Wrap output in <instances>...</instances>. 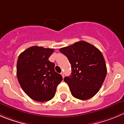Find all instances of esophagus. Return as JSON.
I'll use <instances>...</instances> for the list:
<instances>
[{"label": "esophagus", "mask_w": 124, "mask_h": 124, "mask_svg": "<svg viewBox=\"0 0 124 124\" xmlns=\"http://www.w3.org/2000/svg\"><path fill=\"white\" fill-rule=\"evenodd\" d=\"M61 74V75H62V77H63H63H64V73H63V71H62Z\"/></svg>", "instance_id": "34e87169"}]
</instances>
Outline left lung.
I'll use <instances>...</instances> for the list:
<instances>
[{
    "label": "left lung",
    "instance_id": "obj_1",
    "mask_svg": "<svg viewBox=\"0 0 124 124\" xmlns=\"http://www.w3.org/2000/svg\"><path fill=\"white\" fill-rule=\"evenodd\" d=\"M67 57L71 65V73L65 76L71 95L76 99L85 100L99 92L107 73L103 54L95 46L84 41L59 49Z\"/></svg>",
    "mask_w": 124,
    "mask_h": 124
}]
</instances>
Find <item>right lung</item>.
Instances as JSON below:
<instances>
[{"label":"right lung","mask_w":124,"mask_h":124,"mask_svg":"<svg viewBox=\"0 0 124 124\" xmlns=\"http://www.w3.org/2000/svg\"><path fill=\"white\" fill-rule=\"evenodd\" d=\"M54 49L32 46L21 53L17 61L16 75L21 88L30 98L48 101L55 95L57 86L62 81L48 60Z\"/></svg>","instance_id":"obj_1"}]
</instances>
